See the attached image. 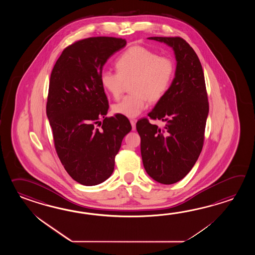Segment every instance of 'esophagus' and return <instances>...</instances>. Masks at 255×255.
Instances as JSON below:
<instances>
[{
	"label": "esophagus",
	"instance_id": "1",
	"mask_svg": "<svg viewBox=\"0 0 255 255\" xmlns=\"http://www.w3.org/2000/svg\"><path fill=\"white\" fill-rule=\"evenodd\" d=\"M135 122H136V120H130V124H131V126H132V130L135 129Z\"/></svg>",
	"mask_w": 255,
	"mask_h": 255
}]
</instances>
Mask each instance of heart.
<instances>
[{"label":"heart","mask_w":255,"mask_h":255,"mask_svg":"<svg viewBox=\"0 0 255 255\" xmlns=\"http://www.w3.org/2000/svg\"><path fill=\"white\" fill-rule=\"evenodd\" d=\"M118 73L103 71L100 83L104 90L115 99L123 92L125 83L131 82L130 91L119 103L113 106L115 114L133 119L143 112L148 100L157 102L168 92L173 80L175 64L167 55L140 45L128 49L116 63Z\"/></svg>","instance_id":"b5f03b06"}]
</instances>
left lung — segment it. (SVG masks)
I'll use <instances>...</instances> for the list:
<instances>
[{
  "mask_svg": "<svg viewBox=\"0 0 255 255\" xmlns=\"http://www.w3.org/2000/svg\"><path fill=\"white\" fill-rule=\"evenodd\" d=\"M166 43L177 62L168 92L148 117L167 122L164 129L146 119L136 122L141 157L149 177L161 184L183 179L201 154L209 103L201 62L189 43L180 37H148Z\"/></svg>",
  "mask_w": 255,
  "mask_h": 255,
  "instance_id": "left-lung-1",
  "label": "left lung"
}]
</instances>
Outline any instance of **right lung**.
<instances>
[{"label": "right lung", "mask_w": 255, "mask_h": 255, "mask_svg": "<svg viewBox=\"0 0 255 255\" xmlns=\"http://www.w3.org/2000/svg\"><path fill=\"white\" fill-rule=\"evenodd\" d=\"M126 44L115 37L78 41L63 51L51 74L46 115L54 146L67 173L85 186L111 176L115 157L132 128L124 116L105 117L109 101L100 83L104 65Z\"/></svg>", "instance_id": "right-lung-1"}]
</instances>
